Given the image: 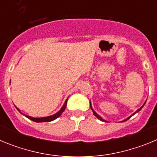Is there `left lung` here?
Here are the masks:
<instances>
[{
  "mask_svg": "<svg viewBox=\"0 0 157 157\" xmlns=\"http://www.w3.org/2000/svg\"><path fill=\"white\" fill-rule=\"evenodd\" d=\"M145 102H146V101H145ZM145 103H144V104H143V105H142V106H141V108H140V109H138V110L136 111V112H134V113H133V114H132V115H131V116H129V117H127V119H126V120H123V121H121V122H124V121H126V120H129V119H130V117H131V116H134V115H135V114H136V113H138V112H139V111H140V110H141V109H142V108H143V107H144V105H145ZM90 109H91V110H92V111H93V113H94V116H96V117L98 118V120H101V121H103V122H107V121H106V120H104L103 118L101 117V116H99V115H98V113H97V112H95V111H94V109H93V108H92V105H91V102H90Z\"/></svg>",
  "mask_w": 157,
  "mask_h": 157,
  "instance_id": "1",
  "label": "left lung"
}]
</instances>
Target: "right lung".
<instances>
[{"mask_svg": "<svg viewBox=\"0 0 157 157\" xmlns=\"http://www.w3.org/2000/svg\"><path fill=\"white\" fill-rule=\"evenodd\" d=\"M67 99H66V101H65L64 104H63V105L62 106V108L60 109H59V111H58L56 113H55L54 115H52V116H46V117H40V118H34V117H31V116H27V115H24L21 112H20V110H19L18 108H16V109H17L18 111H19L21 114H23V116H25L27 118H28L29 120H32V121L34 122H36V123H41V122H51L52 121V120H56V119H57L59 116H61V114L63 113V112H64L65 109H66V106H67Z\"/></svg>", "mask_w": 157, "mask_h": 157, "instance_id": "add662e5", "label": "right lung"}]
</instances>
